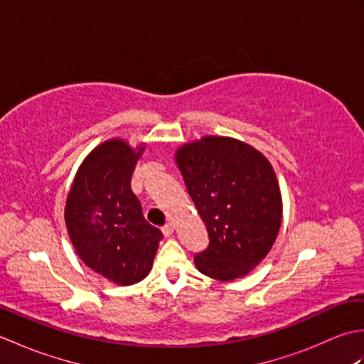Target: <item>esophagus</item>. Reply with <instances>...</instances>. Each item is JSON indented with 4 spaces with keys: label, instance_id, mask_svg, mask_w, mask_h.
I'll return each instance as SVG.
<instances>
[{
    "label": "esophagus",
    "instance_id": "obj_1",
    "mask_svg": "<svg viewBox=\"0 0 364 364\" xmlns=\"http://www.w3.org/2000/svg\"><path fill=\"white\" fill-rule=\"evenodd\" d=\"M162 233H164L166 237H168L170 235H172L173 233V225H172V223H167V225L162 227Z\"/></svg>",
    "mask_w": 364,
    "mask_h": 364
}]
</instances>
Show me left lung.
Instances as JSON below:
<instances>
[{"label":"left lung","instance_id":"left-lung-1","mask_svg":"<svg viewBox=\"0 0 364 364\" xmlns=\"http://www.w3.org/2000/svg\"><path fill=\"white\" fill-rule=\"evenodd\" d=\"M176 162L210 239L196 253L197 269L222 282L249 274L269 253L282 223L272 166L247 144L215 136L181 146Z\"/></svg>","mask_w":364,"mask_h":364}]
</instances>
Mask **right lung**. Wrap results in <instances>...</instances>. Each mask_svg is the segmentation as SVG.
Segmentation results:
<instances>
[{
  "mask_svg": "<svg viewBox=\"0 0 364 364\" xmlns=\"http://www.w3.org/2000/svg\"><path fill=\"white\" fill-rule=\"evenodd\" d=\"M141 151L119 139L97 146L76 173L65 206L67 230L80 258L123 286L146 277L162 239L131 191Z\"/></svg>",
  "mask_w": 364,
  "mask_h": 364,
  "instance_id": "right-lung-1",
  "label": "right lung"
}]
</instances>
